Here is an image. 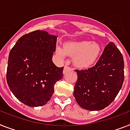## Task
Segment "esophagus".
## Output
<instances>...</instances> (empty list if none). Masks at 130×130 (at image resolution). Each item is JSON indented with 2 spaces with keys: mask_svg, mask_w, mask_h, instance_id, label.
<instances>
[{
  "mask_svg": "<svg viewBox=\"0 0 130 130\" xmlns=\"http://www.w3.org/2000/svg\"><path fill=\"white\" fill-rule=\"evenodd\" d=\"M70 69H71V68L70 67H68L67 65H65V67H64V69H63V73H65L67 71L70 70Z\"/></svg>",
  "mask_w": 130,
  "mask_h": 130,
  "instance_id": "34e87169",
  "label": "esophagus"
}]
</instances>
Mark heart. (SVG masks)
I'll list each match as a JSON object with an SVG mask.
<instances>
[{"instance_id":"b5f03b06","label":"heart","mask_w":130,"mask_h":130,"mask_svg":"<svg viewBox=\"0 0 130 130\" xmlns=\"http://www.w3.org/2000/svg\"><path fill=\"white\" fill-rule=\"evenodd\" d=\"M100 51V45L89 41H70L65 43L63 48L59 47L56 48L57 54L61 57H64L65 55L75 56L73 63L81 68L92 65L98 59Z\"/></svg>"}]
</instances>
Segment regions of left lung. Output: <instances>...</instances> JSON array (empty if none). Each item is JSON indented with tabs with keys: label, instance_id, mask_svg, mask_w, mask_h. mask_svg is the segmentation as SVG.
I'll use <instances>...</instances> for the list:
<instances>
[{
	"label": "left lung",
	"instance_id": "8db88e82",
	"mask_svg": "<svg viewBox=\"0 0 130 130\" xmlns=\"http://www.w3.org/2000/svg\"><path fill=\"white\" fill-rule=\"evenodd\" d=\"M75 71L77 80L73 95L78 104L87 110H102L112 103L122 87L123 55L115 43L110 42L94 66Z\"/></svg>",
	"mask_w": 130,
	"mask_h": 130
}]
</instances>
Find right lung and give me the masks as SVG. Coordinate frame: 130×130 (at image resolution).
<instances>
[{"label":"right lung","mask_w":130,"mask_h":130,"mask_svg":"<svg viewBox=\"0 0 130 130\" xmlns=\"http://www.w3.org/2000/svg\"><path fill=\"white\" fill-rule=\"evenodd\" d=\"M57 36L43 30L25 34L11 48L7 81L13 95L25 105H45L54 92L55 83L63 77V67L52 61Z\"/></svg>","instance_id":"1"}]
</instances>
